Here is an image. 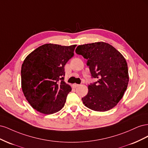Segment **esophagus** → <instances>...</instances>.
Returning <instances> with one entry per match:
<instances>
[{
  "label": "esophagus",
  "mask_w": 148,
  "mask_h": 148,
  "mask_svg": "<svg viewBox=\"0 0 148 148\" xmlns=\"http://www.w3.org/2000/svg\"><path fill=\"white\" fill-rule=\"evenodd\" d=\"M79 86V84H78L75 83V84H73V86L74 88H77V87H78V86Z\"/></svg>",
  "instance_id": "34e87169"
}]
</instances>
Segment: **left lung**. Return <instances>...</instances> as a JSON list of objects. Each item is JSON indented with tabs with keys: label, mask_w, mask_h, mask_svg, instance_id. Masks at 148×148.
<instances>
[{
	"label": "left lung",
	"mask_w": 148,
	"mask_h": 148,
	"mask_svg": "<svg viewBox=\"0 0 148 148\" xmlns=\"http://www.w3.org/2000/svg\"><path fill=\"white\" fill-rule=\"evenodd\" d=\"M88 60L92 78L97 81L88 86L82 98L88 108L98 112L112 109L123 96L129 82L126 60L110 44L97 42L78 46L75 50Z\"/></svg>",
	"instance_id": "left-lung-1"
}]
</instances>
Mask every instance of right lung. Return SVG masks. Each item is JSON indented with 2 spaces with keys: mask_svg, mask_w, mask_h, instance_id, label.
I'll list each match as a JSON object with an SVG mask.
<instances>
[{
  "mask_svg": "<svg viewBox=\"0 0 148 148\" xmlns=\"http://www.w3.org/2000/svg\"><path fill=\"white\" fill-rule=\"evenodd\" d=\"M77 45L46 44L25 58L21 66V88L33 109L44 114L64 107L71 88L64 80V66Z\"/></svg>",
  "mask_w": 148,
  "mask_h": 148,
  "instance_id": "right-lung-1",
  "label": "right lung"
}]
</instances>
